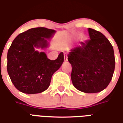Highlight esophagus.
I'll return each mask as SVG.
<instances>
[{"mask_svg": "<svg viewBox=\"0 0 123 123\" xmlns=\"http://www.w3.org/2000/svg\"><path fill=\"white\" fill-rule=\"evenodd\" d=\"M64 61H65V62H67V61H68V57H67V55H64Z\"/></svg>", "mask_w": 123, "mask_h": 123, "instance_id": "34e87169", "label": "esophagus"}]
</instances>
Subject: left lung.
I'll use <instances>...</instances> for the list:
<instances>
[{"mask_svg": "<svg viewBox=\"0 0 123 123\" xmlns=\"http://www.w3.org/2000/svg\"><path fill=\"white\" fill-rule=\"evenodd\" d=\"M90 40L70 49L68 60L72 65L71 80L80 92L98 93L111 82L115 66L113 46L101 33L88 28Z\"/></svg>", "mask_w": 123, "mask_h": 123, "instance_id": "left-lung-1", "label": "left lung"}]
</instances>
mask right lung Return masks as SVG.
I'll list each match as a JSON object with an SVG mask.
<instances>
[{
	"mask_svg": "<svg viewBox=\"0 0 123 123\" xmlns=\"http://www.w3.org/2000/svg\"><path fill=\"white\" fill-rule=\"evenodd\" d=\"M56 31L45 28L30 29L18 35L7 54V71L16 88L34 94L45 91L52 76L64 62L61 52L56 60H50L38 49L48 48Z\"/></svg>",
	"mask_w": 123,
	"mask_h": 123,
	"instance_id": "right-lung-1",
	"label": "right lung"
}]
</instances>
